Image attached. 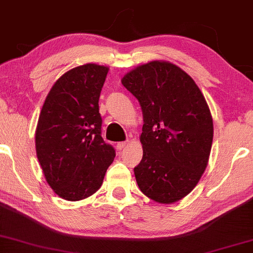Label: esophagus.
Listing matches in <instances>:
<instances>
[{"instance_id":"34e87169","label":"esophagus","mask_w":253,"mask_h":253,"mask_svg":"<svg viewBox=\"0 0 253 253\" xmlns=\"http://www.w3.org/2000/svg\"><path fill=\"white\" fill-rule=\"evenodd\" d=\"M126 147V142H120V143H117L118 150H123Z\"/></svg>"}]
</instances>
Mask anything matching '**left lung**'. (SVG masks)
I'll use <instances>...</instances> for the list:
<instances>
[{"label":"left lung","mask_w":253,"mask_h":253,"mask_svg":"<svg viewBox=\"0 0 253 253\" xmlns=\"http://www.w3.org/2000/svg\"><path fill=\"white\" fill-rule=\"evenodd\" d=\"M122 84L143 114V157L133 168L139 189L156 203H176L194 189L209 163L213 120L206 99L194 80L168 61L137 66Z\"/></svg>","instance_id":"left-lung-1"}]
</instances>
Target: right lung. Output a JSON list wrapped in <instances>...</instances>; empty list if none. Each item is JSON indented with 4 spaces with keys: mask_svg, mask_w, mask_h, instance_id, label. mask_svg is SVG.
Returning a JSON list of instances; mask_svg holds the SVG:
<instances>
[{
    "mask_svg": "<svg viewBox=\"0 0 253 253\" xmlns=\"http://www.w3.org/2000/svg\"><path fill=\"white\" fill-rule=\"evenodd\" d=\"M108 72L97 64L67 71L50 88L39 116L38 160L47 183L65 200L94 194L116 156L102 137L98 105Z\"/></svg>",
    "mask_w": 253,
    "mask_h": 253,
    "instance_id": "1",
    "label": "right lung"
}]
</instances>
